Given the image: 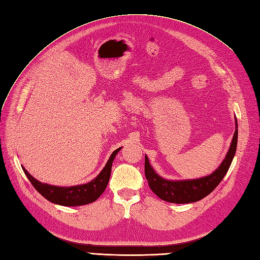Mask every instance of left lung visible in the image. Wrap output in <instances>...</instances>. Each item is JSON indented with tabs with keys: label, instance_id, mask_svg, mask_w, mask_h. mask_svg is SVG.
I'll list each match as a JSON object with an SVG mask.
<instances>
[{
	"label": "left lung",
	"instance_id": "1",
	"mask_svg": "<svg viewBox=\"0 0 260 260\" xmlns=\"http://www.w3.org/2000/svg\"><path fill=\"white\" fill-rule=\"evenodd\" d=\"M237 128H238V121ZM238 145V129H235L232 143L229 152H228L225 158L220 165V167L205 178L196 180H185V181H169L159 177L153 170L152 166L148 162V158L145 156L144 172L152 191L158 196L159 199L176 204H187L198 202L205 198L215 190L217 185L221 182V180L225 176L231 166L232 159Z\"/></svg>",
	"mask_w": 260,
	"mask_h": 260
}]
</instances>
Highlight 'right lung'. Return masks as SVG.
<instances>
[{"label":"right lung","instance_id":"obj_1","mask_svg":"<svg viewBox=\"0 0 260 260\" xmlns=\"http://www.w3.org/2000/svg\"><path fill=\"white\" fill-rule=\"evenodd\" d=\"M120 148L121 147L117 148L112 153L104 169L100 172V175L95 179L86 184L70 187L53 186L39 182L32 176L29 175V172L25 168H22V170L36 190L48 201L62 206H81L96 201L103 194L109 181V177H111L113 160L117 153L120 151Z\"/></svg>","mask_w":260,"mask_h":260}]
</instances>
